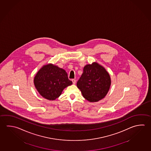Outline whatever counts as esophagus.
I'll list each match as a JSON object with an SVG mask.
<instances>
[{
	"label": "esophagus",
	"instance_id": "esophagus-1",
	"mask_svg": "<svg viewBox=\"0 0 151 151\" xmlns=\"http://www.w3.org/2000/svg\"><path fill=\"white\" fill-rule=\"evenodd\" d=\"M72 81L73 82V84H76V80L75 79H72Z\"/></svg>",
	"mask_w": 151,
	"mask_h": 151
}]
</instances>
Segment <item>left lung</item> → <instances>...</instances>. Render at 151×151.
<instances>
[{"instance_id": "8db88e82", "label": "left lung", "mask_w": 151, "mask_h": 151, "mask_svg": "<svg viewBox=\"0 0 151 151\" xmlns=\"http://www.w3.org/2000/svg\"><path fill=\"white\" fill-rule=\"evenodd\" d=\"M111 84L110 74L104 67L93 62L84 66L77 86L85 99L90 102H97L107 95Z\"/></svg>"}]
</instances>
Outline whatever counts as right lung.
I'll list each match as a JSON object with an SVG mask.
<instances>
[{
	"label": "right lung",
	"mask_w": 151,
	"mask_h": 151,
	"mask_svg": "<svg viewBox=\"0 0 151 151\" xmlns=\"http://www.w3.org/2000/svg\"><path fill=\"white\" fill-rule=\"evenodd\" d=\"M33 83L39 94L50 101L60 97L63 90L72 84L65 70L52 63L39 69L34 77Z\"/></svg>",
	"instance_id": "right-lung-1"
}]
</instances>
